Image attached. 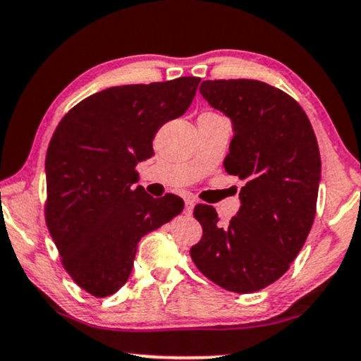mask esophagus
<instances>
[{
	"mask_svg": "<svg viewBox=\"0 0 361 361\" xmlns=\"http://www.w3.org/2000/svg\"><path fill=\"white\" fill-rule=\"evenodd\" d=\"M192 209H195V200L192 197H185V214L191 216Z\"/></svg>",
	"mask_w": 361,
	"mask_h": 361,
	"instance_id": "esophagus-1",
	"label": "esophagus"
}]
</instances>
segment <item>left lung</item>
Listing matches in <instances>:
<instances>
[{
    "label": "left lung",
    "instance_id": "obj_1",
    "mask_svg": "<svg viewBox=\"0 0 361 361\" xmlns=\"http://www.w3.org/2000/svg\"><path fill=\"white\" fill-rule=\"evenodd\" d=\"M201 94L232 121L227 173L245 180L240 209L217 224L212 206L197 204L202 237L191 258L202 275L233 293H255L288 271L316 216L321 154L298 101L258 80H206Z\"/></svg>",
    "mask_w": 361,
    "mask_h": 361
}]
</instances>
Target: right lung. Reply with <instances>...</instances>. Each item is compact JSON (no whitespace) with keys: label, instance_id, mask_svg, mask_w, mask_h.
<instances>
[{"label":"right lung","instance_id":"right-lung-1","mask_svg":"<svg viewBox=\"0 0 361 361\" xmlns=\"http://www.w3.org/2000/svg\"><path fill=\"white\" fill-rule=\"evenodd\" d=\"M200 81L113 86L80 101L55 129L45 222L63 268L86 293L106 298L123 288L140 238L183 211L180 196L135 188V165L154 155L157 130L186 113Z\"/></svg>","mask_w":361,"mask_h":361}]
</instances>
